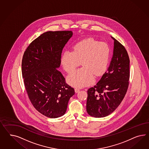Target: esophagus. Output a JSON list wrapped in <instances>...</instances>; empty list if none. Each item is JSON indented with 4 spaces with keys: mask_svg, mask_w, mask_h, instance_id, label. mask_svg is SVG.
<instances>
[{
    "mask_svg": "<svg viewBox=\"0 0 149 149\" xmlns=\"http://www.w3.org/2000/svg\"><path fill=\"white\" fill-rule=\"evenodd\" d=\"M80 91V89L79 88H75V93H77V92H79Z\"/></svg>",
    "mask_w": 149,
    "mask_h": 149,
    "instance_id": "1",
    "label": "esophagus"
}]
</instances>
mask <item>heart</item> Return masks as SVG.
<instances>
[{
	"instance_id": "b5f03b06",
	"label": "heart",
	"mask_w": 149,
	"mask_h": 149,
	"mask_svg": "<svg viewBox=\"0 0 149 149\" xmlns=\"http://www.w3.org/2000/svg\"><path fill=\"white\" fill-rule=\"evenodd\" d=\"M110 56L109 46L92 38L77 42L73 47V52L66 51L62 57L64 70L71 72L81 63L83 66L69 75L68 83L75 87L86 86L94 80V75L100 77L108 68Z\"/></svg>"
}]
</instances>
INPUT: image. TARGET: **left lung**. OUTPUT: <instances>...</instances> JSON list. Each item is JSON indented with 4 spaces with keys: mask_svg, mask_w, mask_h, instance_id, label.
Instances as JSON below:
<instances>
[{
    "mask_svg": "<svg viewBox=\"0 0 149 149\" xmlns=\"http://www.w3.org/2000/svg\"><path fill=\"white\" fill-rule=\"evenodd\" d=\"M113 56L108 70L98 82L87 91V113L93 117L108 116L126 94L130 79V58L125 47L113 38Z\"/></svg>",
    "mask_w": 149,
    "mask_h": 149,
    "instance_id": "obj_1",
    "label": "left lung"
}]
</instances>
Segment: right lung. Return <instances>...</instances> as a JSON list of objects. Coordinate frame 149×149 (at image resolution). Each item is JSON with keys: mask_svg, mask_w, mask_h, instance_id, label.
<instances>
[{"mask_svg": "<svg viewBox=\"0 0 149 149\" xmlns=\"http://www.w3.org/2000/svg\"><path fill=\"white\" fill-rule=\"evenodd\" d=\"M72 31H49L28 46L22 61V74L32 105L49 118L63 116L74 89L65 82L59 71L63 47Z\"/></svg>", "mask_w": 149, "mask_h": 149, "instance_id": "add662e5", "label": "right lung"}]
</instances>
